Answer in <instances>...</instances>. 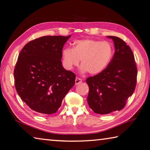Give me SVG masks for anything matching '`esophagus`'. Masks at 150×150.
Returning a JSON list of instances; mask_svg holds the SVG:
<instances>
[{
  "mask_svg": "<svg viewBox=\"0 0 150 150\" xmlns=\"http://www.w3.org/2000/svg\"><path fill=\"white\" fill-rule=\"evenodd\" d=\"M81 82H82V79L81 78H78V77L76 78V79H75V84L76 85H78L79 83H81Z\"/></svg>",
  "mask_w": 150,
  "mask_h": 150,
  "instance_id": "esophagus-1",
  "label": "esophagus"
}]
</instances>
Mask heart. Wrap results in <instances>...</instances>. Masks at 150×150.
<instances>
[{
	"instance_id": "1",
	"label": "heart",
	"mask_w": 150,
	"mask_h": 150,
	"mask_svg": "<svg viewBox=\"0 0 150 150\" xmlns=\"http://www.w3.org/2000/svg\"><path fill=\"white\" fill-rule=\"evenodd\" d=\"M114 47L110 42L92 39L78 40L73 47L62 51L63 62L65 67L71 70L77 67L81 59V71L92 75L101 74L107 68L114 56Z\"/></svg>"
}]
</instances>
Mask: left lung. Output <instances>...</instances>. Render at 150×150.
<instances>
[{"mask_svg":"<svg viewBox=\"0 0 150 150\" xmlns=\"http://www.w3.org/2000/svg\"><path fill=\"white\" fill-rule=\"evenodd\" d=\"M107 37L114 41L115 49L110 63L101 74L86 79L89 107L99 114L122 110L137 83V69L130 47L117 36Z\"/></svg>","mask_w":150,"mask_h":150,"instance_id":"left-lung-1","label":"left lung"}]
</instances>
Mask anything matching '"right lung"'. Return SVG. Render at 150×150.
<instances>
[{"label": "right lung", "instance_id": "obj_1", "mask_svg": "<svg viewBox=\"0 0 150 150\" xmlns=\"http://www.w3.org/2000/svg\"><path fill=\"white\" fill-rule=\"evenodd\" d=\"M71 37L45 36L28 42L18 55L15 70L18 94L33 110L52 114L75 83L76 75L62 64V49Z\"/></svg>", "mask_w": 150, "mask_h": 150}]
</instances>
